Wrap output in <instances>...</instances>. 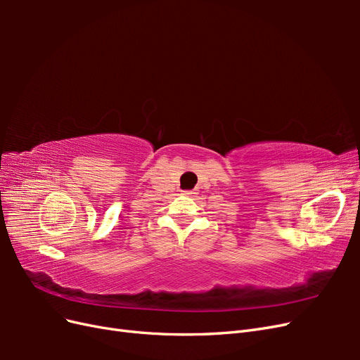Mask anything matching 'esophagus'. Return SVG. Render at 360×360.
Here are the masks:
<instances>
[{
  "label": "esophagus",
  "instance_id": "obj_1",
  "mask_svg": "<svg viewBox=\"0 0 360 360\" xmlns=\"http://www.w3.org/2000/svg\"><path fill=\"white\" fill-rule=\"evenodd\" d=\"M193 193H197V192H193V191H188V192H184V195H189V197H191V195H193Z\"/></svg>",
  "mask_w": 360,
  "mask_h": 360
}]
</instances>
